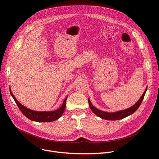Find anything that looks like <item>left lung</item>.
<instances>
[{"label": "left lung", "instance_id": "1", "mask_svg": "<svg viewBox=\"0 0 159 159\" xmlns=\"http://www.w3.org/2000/svg\"><path fill=\"white\" fill-rule=\"evenodd\" d=\"M147 87H146L145 91L143 93V94H142V97L140 98V99L136 102L133 106H132L131 107L126 109H124L122 111H119L115 112H104L102 111H101L97 108H96L91 103V102L90 101V99H88V101H89V106L90 109L93 111V112L94 113L95 115H96L97 116H98L99 117L101 118L102 119H104V120H121L124 118H126L131 115H132L133 112H134L136 111L138 109V108L139 107V106H140L145 94L146 93Z\"/></svg>", "mask_w": 159, "mask_h": 159}]
</instances>
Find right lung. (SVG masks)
I'll use <instances>...</instances> for the list:
<instances>
[{"instance_id": "right-lung-1", "label": "right lung", "mask_w": 159, "mask_h": 159, "mask_svg": "<svg viewBox=\"0 0 159 159\" xmlns=\"http://www.w3.org/2000/svg\"><path fill=\"white\" fill-rule=\"evenodd\" d=\"M10 93L22 114L31 121H37V122H51V121H55L61 116L65 109L66 101L67 97L65 99L62 106L59 109L55 111H35L31 110L26 107L23 105L20 104V102H19V101L14 96L12 93L11 92V89H10Z\"/></svg>"}]
</instances>
